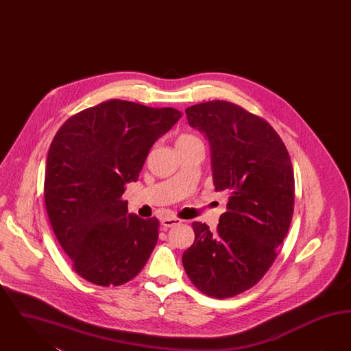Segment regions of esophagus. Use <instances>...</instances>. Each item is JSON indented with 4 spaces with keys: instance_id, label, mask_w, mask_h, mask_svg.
Segmentation results:
<instances>
[{
    "instance_id": "1",
    "label": "esophagus",
    "mask_w": 351,
    "mask_h": 351,
    "mask_svg": "<svg viewBox=\"0 0 351 351\" xmlns=\"http://www.w3.org/2000/svg\"><path fill=\"white\" fill-rule=\"evenodd\" d=\"M183 221L180 219V218H175V217H166L162 219V225L165 226V228H173V226H176V225H180Z\"/></svg>"
}]
</instances>
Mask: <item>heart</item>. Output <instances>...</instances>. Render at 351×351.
I'll return each instance as SVG.
<instances>
[{
  "label": "heart",
  "mask_w": 351,
  "mask_h": 351,
  "mask_svg": "<svg viewBox=\"0 0 351 351\" xmlns=\"http://www.w3.org/2000/svg\"><path fill=\"white\" fill-rule=\"evenodd\" d=\"M195 143H201V141L193 134H180L176 139V146H186Z\"/></svg>",
  "instance_id": "heart-1"
}]
</instances>
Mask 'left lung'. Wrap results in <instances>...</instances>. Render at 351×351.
<instances>
[{
  "instance_id": "obj_1",
  "label": "left lung",
  "mask_w": 351,
  "mask_h": 351,
  "mask_svg": "<svg viewBox=\"0 0 351 351\" xmlns=\"http://www.w3.org/2000/svg\"><path fill=\"white\" fill-rule=\"evenodd\" d=\"M185 113L206 135L213 184L229 201L217 232L192 223L195 242L184 251V269L202 293L228 299L254 287L276 259L293 215V167L279 134L239 105L208 101Z\"/></svg>"
}]
</instances>
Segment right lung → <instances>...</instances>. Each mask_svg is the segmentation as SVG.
Returning a JSON list of instances; mask_svg holds the SVG:
<instances>
[{
	"instance_id": "right-lung-1",
	"label": "right lung",
	"mask_w": 351,
	"mask_h": 351,
	"mask_svg": "<svg viewBox=\"0 0 351 351\" xmlns=\"http://www.w3.org/2000/svg\"><path fill=\"white\" fill-rule=\"evenodd\" d=\"M173 108L109 100L68 118L51 142L45 204L72 268L109 287L134 279L158 235V218L128 213L125 184L136 182L152 145L180 119Z\"/></svg>"
}]
</instances>
